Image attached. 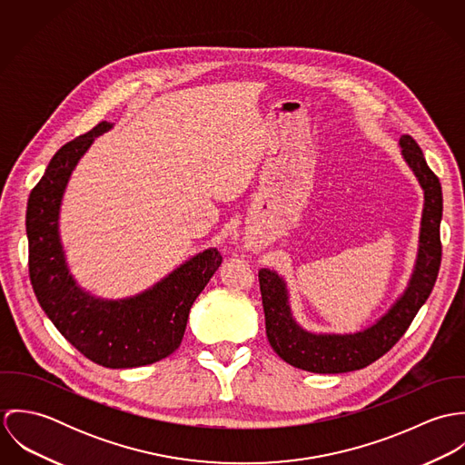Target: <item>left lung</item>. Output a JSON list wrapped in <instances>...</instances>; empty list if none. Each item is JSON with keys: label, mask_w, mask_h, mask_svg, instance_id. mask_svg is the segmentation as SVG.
Here are the masks:
<instances>
[{"label": "left lung", "mask_w": 465, "mask_h": 465, "mask_svg": "<svg viewBox=\"0 0 465 465\" xmlns=\"http://www.w3.org/2000/svg\"><path fill=\"white\" fill-rule=\"evenodd\" d=\"M401 148L408 166L424 190L419 256L406 292L385 317L365 331L313 334L304 331L293 321L284 281L275 272L262 268L258 277L265 310L266 338L286 363L317 374H340L363 369L398 343L430 297L442 260V188L411 135H401Z\"/></svg>", "instance_id": "1"}]
</instances>
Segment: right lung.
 Segmentation results:
<instances>
[{"mask_svg":"<svg viewBox=\"0 0 465 465\" xmlns=\"http://www.w3.org/2000/svg\"><path fill=\"white\" fill-rule=\"evenodd\" d=\"M107 122L66 143L28 197V272L34 293L67 341L107 369H133L170 356L183 341L190 310L222 263L207 249L148 292L124 301H100L80 290L67 272L59 240V207L71 170Z\"/></svg>","mask_w":465,"mask_h":465,"instance_id":"right-lung-1","label":"right lung"}]
</instances>
